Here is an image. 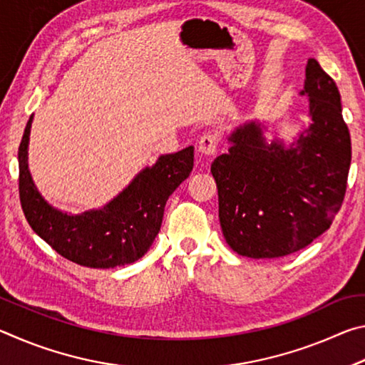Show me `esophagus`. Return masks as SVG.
<instances>
[{
  "instance_id": "34e87169",
  "label": "esophagus",
  "mask_w": 365,
  "mask_h": 365,
  "mask_svg": "<svg viewBox=\"0 0 365 365\" xmlns=\"http://www.w3.org/2000/svg\"><path fill=\"white\" fill-rule=\"evenodd\" d=\"M220 143V137L217 132H206L202 137L200 138V145H197V150H200L202 154H214L217 151Z\"/></svg>"
}]
</instances>
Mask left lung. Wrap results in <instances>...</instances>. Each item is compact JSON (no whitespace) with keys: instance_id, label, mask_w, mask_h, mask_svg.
I'll use <instances>...</instances> for the list:
<instances>
[{"instance_id":"obj_1","label":"left lung","mask_w":365,"mask_h":365,"mask_svg":"<svg viewBox=\"0 0 365 365\" xmlns=\"http://www.w3.org/2000/svg\"><path fill=\"white\" fill-rule=\"evenodd\" d=\"M311 127L296 146L265 145L255 122L240 127L211 172L219 220L230 248L252 259L283 257L330 228L341 209L351 165V137L336 83L307 61L304 90Z\"/></svg>"}]
</instances>
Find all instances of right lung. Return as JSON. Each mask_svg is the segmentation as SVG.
<instances>
[{
  "label": "right lung",
  "mask_w": 365,
  "mask_h": 365,
  "mask_svg": "<svg viewBox=\"0 0 365 365\" xmlns=\"http://www.w3.org/2000/svg\"><path fill=\"white\" fill-rule=\"evenodd\" d=\"M30 117L19 146V196L29 225L69 261L93 269L127 265L145 255L163 224L169 196L193 169V146L160 156L100 211L69 215L43 200L27 169Z\"/></svg>",
  "instance_id": "right-lung-1"
}]
</instances>
